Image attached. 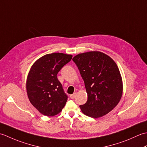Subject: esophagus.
I'll return each instance as SVG.
<instances>
[{
	"label": "esophagus",
	"mask_w": 147,
	"mask_h": 147,
	"mask_svg": "<svg viewBox=\"0 0 147 147\" xmlns=\"http://www.w3.org/2000/svg\"><path fill=\"white\" fill-rule=\"evenodd\" d=\"M76 93H73V94H72V95H70V98L71 99H74V98L76 97Z\"/></svg>",
	"instance_id": "esophagus-1"
}]
</instances>
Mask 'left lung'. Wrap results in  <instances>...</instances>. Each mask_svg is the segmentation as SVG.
<instances>
[{
	"instance_id": "obj_1",
	"label": "left lung",
	"mask_w": 147,
	"mask_h": 147,
	"mask_svg": "<svg viewBox=\"0 0 147 147\" xmlns=\"http://www.w3.org/2000/svg\"><path fill=\"white\" fill-rule=\"evenodd\" d=\"M85 83L88 100L80 105L83 114L93 118L102 117L111 112L123 94V82L117 64L104 53L92 51L74 56Z\"/></svg>"
}]
</instances>
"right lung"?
I'll return each mask as SVG.
<instances>
[{"label":"right lung","instance_id":"obj_1","mask_svg":"<svg viewBox=\"0 0 147 147\" xmlns=\"http://www.w3.org/2000/svg\"><path fill=\"white\" fill-rule=\"evenodd\" d=\"M73 55L52 53L38 59L29 72L26 81L28 98L40 113L54 116L60 112L67 100L57 73Z\"/></svg>","mask_w":147,"mask_h":147}]
</instances>
